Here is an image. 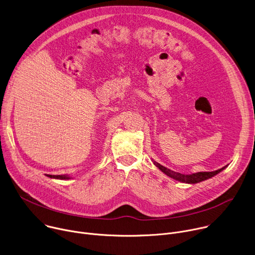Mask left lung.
<instances>
[{
	"label": "left lung",
	"instance_id": "8db88e82",
	"mask_svg": "<svg viewBox=\"0 0 255 255\" xmlns=\"http://www.w3.org/2000/svg\"><path fill=\"white\" fill-rule=\"evenodd\" d=\"M152 161L166 175L170 176L171 178H173L175 180L181 181V183H187V184H197V183H200V181L208 179V178L214 176L215 174L219 173L221 170H223L225 168V166H224V167H222L220 169H217V170H214V171H201V172H197V173H193V174H183V173H179V172H175V171H173L171 169H168V168L162 166L161 164L157 163L154 160H152Z\"/></svg>",
	"mask_w": 255,
	"mask_h": 255
}]
</instances>
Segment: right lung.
I'll use <instances>...</instances> for the list:
<instances>
[{
  "label": "right lung",
  "mask_w": 255,
  "mask_h": 255,
  "mask_svg": "<svg viewBox=\"0 0 255 255\" xmlns=\"http://www.w3.org/2000/svg\"><path fill=\"white\" fill-rule=\"evenodd\" d=\"M47 176H49V177H51V178H59V179H68V178H69L68 176L63 175V174H61V175H52V174H47Z\"/></svg>",
  "instance_id": "add662e5"
}]
</instances>
